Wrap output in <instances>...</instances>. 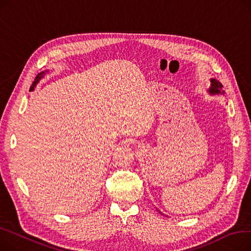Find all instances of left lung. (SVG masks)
<instances>
[{
	"label": "left lung",
	"instance_id": "8db88e82",
	"mask_svg": "<svg viewBox=\"0 0 251 251\" xmlns=\"http://www.w3.org/2000/svg\"><path fill=\"white\" fill-rule=\"evenodd\" d=\"M210 82H212V84H210V87L208 89V92L210 95H224L225 94V91H223L222 88H223V85L220 81H218L217 79L213 78L210 79Z\"/></svg>",
	"mask_w": 251,
	"mask_h": 251
}]
</instances>
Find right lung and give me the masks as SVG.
<instances>
[{
	"mask_svg": "<svg viewBox=\"0 0 251 251\" xmlns=\"http://www.w3.org/2000/svg\"><path fill=\"white\" fill-rule=\"evenodd\" d=\"M48 71H43V72H41V73H39L36 77H35V79H34V81H33V83H32V85H31V87H30V91L31 90H33L34 89V87H35V85L38 83V81L39 80H41V79L45 76V74L47 73Z\"/></svg>",
	"mask_w": 251,
	"mask_h": 251,
	"instance_id": "right-lung-1",
	"label": "right lung"
}]
</instances>
